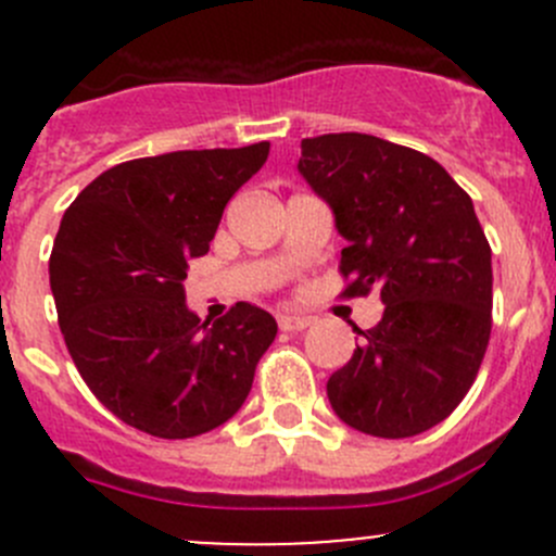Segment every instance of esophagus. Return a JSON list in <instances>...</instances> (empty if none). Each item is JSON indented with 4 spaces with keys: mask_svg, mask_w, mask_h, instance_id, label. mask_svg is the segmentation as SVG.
Segmentation results:
<instances>
[{
    "mask_svg": "<svg viewBox=\"0 0 556 556\" xmlns=\"http://www.w3.org/2000/svg\"><path fill=\"white\" fill-rule=\"evenodd\" d=\"M279 328L282 330H304L312 325V317H306V314H293V312H282L277 317Z\"/></svg>",
    "mask_w": 556,
    "mask_h": 556,
    "instance_id": "34e87169",
    "label": "esophagus"
}]
</instances>
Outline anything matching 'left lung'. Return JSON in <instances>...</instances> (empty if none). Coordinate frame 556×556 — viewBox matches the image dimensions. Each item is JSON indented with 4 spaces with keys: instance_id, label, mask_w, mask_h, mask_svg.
Listing matches in <instances>:
<instances>
[{
    "instance_id": "obj_1",
    "label": "left lung",
    "mask_w": 556,
    "mask_h": 556,
    "mask_svg": "<svg viewBox=\"0 0 556 556\" xmlns=\"http://www.w3.org/2000/svg\"><path fill=\"white\" fill-rule=\"evenodd\" d=\"M301 177L344 237L346 295L384 314L328 379L341 422L408 439L444 422L473 384L492 330V250L473 201L430 155L371 134L304 139Z\"/></svg>"
}]
</instances>
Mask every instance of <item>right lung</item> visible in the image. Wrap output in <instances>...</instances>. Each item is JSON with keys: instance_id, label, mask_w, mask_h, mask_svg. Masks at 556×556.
<instances>
[{"instance_id": "obj_1", "label": "right lung", "mask_w": 556, "mask_h": 556, "mask_svg": "<svg viewBox=\"0 0 556 556\" xmlns=\"http://www.w3.org/2000/svg\"><path fill=\"white\" fill-rule=\"evenodd\" d=\"M266 159L268 142L126 161L64 212L50 290L66 350L93 395L142 433L193 439L228 422L277 336V319L244 301L201 323L182 285Z\"/></svg>"}]
</instances>
